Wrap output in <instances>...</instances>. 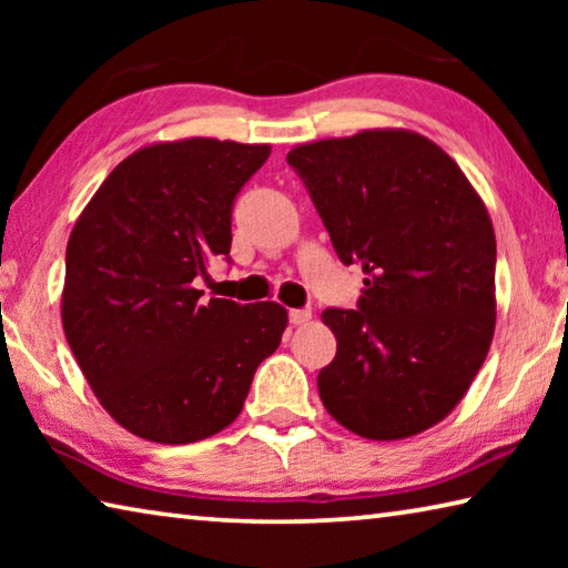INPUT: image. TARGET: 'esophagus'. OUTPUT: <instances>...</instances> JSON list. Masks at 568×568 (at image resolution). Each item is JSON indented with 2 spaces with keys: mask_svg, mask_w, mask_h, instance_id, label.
Segmentation results:
<instances>
[{
  "mask_svg": "<svg viewBox=\"0 0 568 568\" xmlns=\"http://www.w3.org/2000/svg\"><path fill=\"white\" fill-rule=\"evenodd\" d=\"M311 318H313L311 307H303V311H291V323L293 325H305Z\"/></svg>",
  "mask_w": 568,
  "mask_h": 568,
  "instance_id": "1",
  "label": "esophagus"
}]
</instances>
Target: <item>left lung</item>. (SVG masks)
I'll use <instances>...</instances> for the list:
<instances>
[{
  "label": "left lung",
  "instance_id": "left-lung-1",
  "mask_svg": "<svg viewBox=\"0 0 568 568\" xmlns=\"http://www.w3.org/2000/svg\"><path fill=\"white\" fill-rule=\"evenodd\" d=\"M287 162L345 265L358 311L321 318L338 353L318 373L325 410L353 434L400 440L454 410L496 328V235L484 200L434 140L400 128L305 142Z\"/></svg>",
  "mask_w": 568,
  "mask_h": 568
}]
</instances>
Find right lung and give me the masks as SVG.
Wrapping results in <instances>:
<instances>
[{
  "mask_svg": "<svg viewBox=\"0 0 568 568\" xmlns=\"http://www.w3.org/2000/svg\"><path fill=\"white\" fill-rule=\"evenodd\" d=\"M271 145L152 142L114 168L77 217L62 328L100 406L130 434L195 444L233 423L281 345L277 303L200 301L195 277L230 253V213Z\"/></svg>",
  "mask_w": 568,
  "mask_h": 568,
  "instance_id": "obj_1",
  "label": "right lung"
}]
</instances>
